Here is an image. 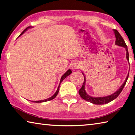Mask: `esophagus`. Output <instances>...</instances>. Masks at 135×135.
Wrapping results in <instances>:
<instances>
[{"label":"esophagus","instance_id":"obj_1","mask_svg":"<svg viewBox=\"0 0 135 135\" xmlns=\"http://www.w3.org/2000/svg\"><path fill=\"white\" fill-rule=\"evenodd\" d=\"M72 68H73L74 70L78 69L79 68H80V64H79V63H78V62H74L73 64V65H72Z\"/></svg>","mask_w":135,"mask_h":135}]
</instances>
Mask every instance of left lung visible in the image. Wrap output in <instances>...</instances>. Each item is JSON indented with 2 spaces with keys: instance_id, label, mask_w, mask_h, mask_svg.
Segmentation results:
<instances>
[{
  "instance_id": "8db88e82",
  "label": "left lung",
  "mask_w": 135,
  "mask_h": 135,
  "mask_svg": "<svg viewBox=\"0 0 135 135\" xmlns=\"http://www.w3.org/2000/svg\"><path fill=\"white\" fill-rule=\"evenodd\" d=\"M114 33H115V38H116L115 45L119 46L124 47L126 51H127V59L128 60V62H129V53H128V50L127 45H126L124 39H123V38L121 36V35H120V33L118 32V31L116 30H114ZM83 75H84V83H83L82 88L80 89L79 90V95L83 99L85 100L86 101L90 102L91 103H93V104H106V103H108L109 102L113 101V100L116 99L117 97L119 96V94L121 93L123 89H124L125 85L126 84V83H127V81L128 78V76H129V74H128V75L127 76V78H126L124 83L120 87V88L116 91V92L111 94V95L107 96L94 97H91L90 96H89L88 94L86 93L85 88L86 79H85V76H84V74H83Z\"/></svg>"
}]
</instances>
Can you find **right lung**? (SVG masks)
<instances>
[{"label": "right lung", "instance_id": "obj_1", "mask_svg": "<svg viewBox=\"0 0 135 135\" xmlns=\"http://www.w3.org/2000/svg\"><path fill=\"white\" fill-rule=\"evenodd\" d=\"M31 27H27L26 29L25 30H24L23 31H22V33L20 34V36H21L22 34H23L25 31H27V29H28V28H30ZM72 73V71H71V70H68L67 72H66L64 75H63L62 76H61V80H60V85H59V87H58V88H57V91H56V93H54L53 95L51 96V97H50V98H49V99H45V100H39V101H33V102H34V103H42V102H47V101H49V100H53V99H54V98H55V97L57 96V94H58V93H59V88H60V84H61V82L63 81V80H64L66 77H67V76H68L69 75H70V74Z\"/></svg>", "mask_w": 135, "mask_h": 135}]
</instances>
